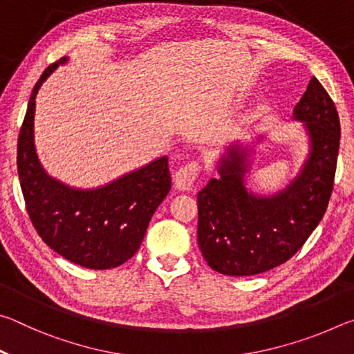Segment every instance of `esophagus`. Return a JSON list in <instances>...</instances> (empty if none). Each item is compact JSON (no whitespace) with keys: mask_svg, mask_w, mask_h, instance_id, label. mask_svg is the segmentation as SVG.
<instances>
[{"mask_svg":"<svg viewBox=\"0 0 354 354\" xmlns=\"http://www.w3.org/2000/svg\"><path fill=\"white\" fill-rule=\"evenodd\" d=\"M198 171H200V167L196 162H189L184 167H181L179 170H176L175 175H173V185H175V189L181 192H189L194 189V184H195L196 176H198Z\"/></svg>","mask_w":354,"mask_h":354,"instance_id":"esophagus-1","label":"esophagus"}]
</instances>
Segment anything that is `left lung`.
Segmentation results:
<instances>
[{"label":"left lung","instance_id":"left-lung-1","mask_svg":"<svg viewBox=\"0 0 354 354\" xmlns=\"http://www.w3.org/2000/svg\"><path fill=\"white\" fill-rule=\"evenodd\" d=\"M309 153L283 190L247 189L253 148L231 143L218 159V178L198 192V245L209 267L227 277H250L281 266L308 241L326 212L337 165L340 122L317 77L293 109ZM263 139L261 136L257 143Z\"/></svg>","mask_w":354,"mask_h":354}]
</instances>
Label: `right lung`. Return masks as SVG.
Listing matches in <instances>:
<instances>
[{
	"label": "right lung",
	"mask_w": 354,
	"mask_h": 354,
	"mask_svg": "<svg viewBox=\"0 0 354 354\" xmlns=\"http://www.w3.org/2000/svg\"><path fill=\"white\" fill-rule=\"evenodd\" d=\"M68 57L50 65L32 88L17 147V169L32 225L48 247L70 262L107 270L131 259L149 220L171 189L169 158L162 156L95 189H76L50 176L34 145L35 97Z\"/></svg>",
	"instance_id": "add662e5"
}]
</instances>
